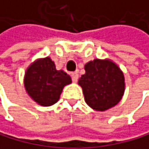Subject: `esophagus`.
<instances>
[{
  "label": "esophagus",
  "mask_w": 149,
  "mask_h": 149,
  "mask_svg": "<svg viewBox=\"0 0 149 149\" xmlns=\"http://www.w3.org/2000/svg\"><path fill=\"white\" fill-rule=\"evenodd\" d=\"M78 79H79V74L78 72H72L71 73V79L73 82H77L78 81Z\"/></svg>",
  "instance_id": "1"
}]
</instances>
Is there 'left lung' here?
Segmentation results:
<instances>
[{
	"label": "left lung",
	"instance_id": "1",
	"mask_svg": "<svg viewBox=\"0 0 149 149\" xmlns=\"http://www.w3.org/2000/svg\"><path fill=\"white\" fill-rule=\"evenodd\" d=\"M85 71L79 84L89 107L104 111L120 101L125 89L124 75L115 63L96 58L85 65Z\"/></svg>",
	"mask_w": 149,
	"mask_h": 149
}]
</instances>
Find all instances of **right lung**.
I'll return each instance as SVG.
<instances>
[{"label":"right lung","mask_w":149,"mask_h":149,"mask_svg":"<svg viewBox=\"0 0 149 149\" xmlns=\"http://www.w3.org/2000/svg\"><path fill=\"white\" fill-rule=\"evenodd\" d=\"M71 83V79L63 70H57L49 57L35 61L28 68L24 86L28 94L41 106L55 104L64 86Z\"/></svg>","instance_id":"add662e5"}]
</instances>
